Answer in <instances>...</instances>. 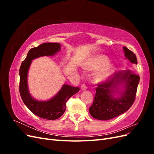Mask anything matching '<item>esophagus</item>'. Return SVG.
Instances as JSON below:
<instances>
[{"instance_id":"obj_1","label":"esophagus","mask_w":154,"mask_h":154,"mask_svg":"<svg viewBox=\"0 0 154 154\" xmlns=\"http://www.w3.org/2000/svg\"><path fill=\"white\" fill-rule=\"evenodd\" d=\"M87 86H86V85L85 84V83H82V85H81V89L82 90V91H85V90H86L87 89Z\"/></svg>"}]
</instances>
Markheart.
I'll return each instance as SVG.
<instances>
[{
    "label": "heart",
    "mask_w": 154,
    "mask_h": 154,
    "mask_svg": "<svg viewBox=\"0 0 154 154\" xmlns=\"http://www.w3.org/2000/svg\"><path fill=\"white\" fill-rule=\"evenodd\" d=\"M109 63V58L104 55H96L91 58L85 65L84 68L88 71H97L94 79L96 82H102L108 78L113 72V67L110 65H106Z\"/></svg>",
    "instance_id": "heart-1"
}]
</instances>
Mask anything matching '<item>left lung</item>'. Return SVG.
Masks as SVG:
<instances>
[{"label":"left lung","instance_id":"left-lung-1","mask_svg":"<svg viewBox=\"0 0 154 154\" xmlns=\"http://www.w3.org/2000/svg\"><path fill=\"white\" fill-rule=\"evenodd\" d=\"M125 57L132 63L137 64L136 56L132 51L123 47ZM139 76L132 71L116 72L115 76L104 82L99 83L96 88L93 103L89 112L93 118L99 120H109L127 112L136 99ZM119 85H124V92L120 97L115 98L114 94L119 90ZM118 92H119L118 91Z\"/></svg>","mask_w":154,"mask_h":154}]
</instances>
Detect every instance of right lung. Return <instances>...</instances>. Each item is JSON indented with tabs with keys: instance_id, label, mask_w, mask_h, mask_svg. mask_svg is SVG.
Wrapping results in <instances>:
<instances>
[{
	"instance_id": "1",
	"label": "right lung",
	"mask_w": 154,
	"mask_h": 154,
	"mask_svg": "<svg viewBox=\"0 0 154 154\" xmlns=\"http://www.w3.org/2000/svg\"><path fill=\"white\" fill-rule=\"evenodd\" d=\"M60 45L59 43H44L31 49L22 62L19 71V92L23 102L35 115L48 120H54L61 117L66 110V102L72 96L78 92L80 88L65 84L53 98L38 101L35 100L29 92L27 72L32 60L44 56L54 55L60 51Z\"/></svg>"
}]
</instances>
